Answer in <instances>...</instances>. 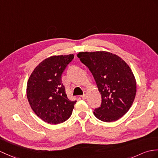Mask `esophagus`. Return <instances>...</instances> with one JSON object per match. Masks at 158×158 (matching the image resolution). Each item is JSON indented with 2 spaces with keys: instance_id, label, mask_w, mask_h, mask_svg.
Returning a JSON list of instances; mask_svg holds the SVG:
<instances>
[{
  "instance_id": "obj_1",
  "label": "esophagus",
  "mask_w": 158,
  "mask_h": 158,
  "mask_svg": "<svg viewBox=\"0 0 158 158\" xmlns=\"http://www.w3.org/2000/svg\"><path fill=\"white\" fill-rule=\"evenodd\" d=\"M87 92L85 91H83V94L81 96V98L83 99H85L87 98Z\"/></svg>"
}]
</instances>
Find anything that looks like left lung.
I'll list each match as a JSON object with an SVG mask.
<instances>
[{"label": "left lung", "mask_w": 158, "mask_h": 158, "mask_svg": "<svg viewBox=\"0 0 158 158\" xmlns=\"http://www.w3.org/2000/svg\"><path fill=\"white\" fill-rule=\"evenodd\" d=\"M77 56L92 73L102 96L101 106L94 115L106 123L120 118L129 111L137 92L129 66L118 55L105 51L80 52Z\"/></svg>", "instance_id": "obj_1"}]
</instances>
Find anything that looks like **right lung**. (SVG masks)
Returning a JSON list of instances; mask_svg holds the SVG:
<instances>
[{
  "mask_svg": "<svg viewBox=\"0 0 158 158\" xmlns=\"http://www.w3.org/2000/svg\"><path fill=\"white\" fill-rule=\"evenodd\" d=\"M74 54L55 55L42 61L29 76L27 98L33 111L46 123L57 124L71 116L77 101L69 100L61 75Z\"/></svg>",
  "mask_w": 158,
  "mask_h": 158,
  "instance_id": "obj_1",
  "label": "right lung"
}]
</instances>
